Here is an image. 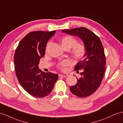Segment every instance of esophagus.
Returning a JSON list of instances; mask_svg holds the SVG:
<instances>
[{"label": "esophagus", "mask_w": 123, "mask_h": 123, "mask_svg": "<svg viewBox=\"0 0 123 123\" xmlns=\"http://www.w3.org/2000/svg\"><path fill=\"white\" fill-rule=\"evenodd\" d=\"M65 75H64V74H58V77H66Z\"/></svg>", "instance_id": "1"}]
</instances>
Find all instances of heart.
<instances>
[{
  "label": "heart",
  "instance_id": "obj_1",
  "mask_svg": "<svg viewBox=\"0 0 123 123\" xmlns=\"http://www.w3.org/2000/svg\"><path fill=\"white\" fill-rule=\"evenodd\" d=\"M61 43L62 46L66 49H69L73 47L71 50L72 55L77 59H81L85 56L86 54V47L83 44H76V39L70 35H65L61 39ZM49 43H48L47 48ZM71 64V62L69 59H65L60 62L58 64V68L62 71H65L66 67Z\"/></svg>",
  "mask_w": 123,
  "mask_h": 123
}]
</instances>
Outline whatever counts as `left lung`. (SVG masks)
Instances as JSON below:
<instances>
[{
    "label": "left lung",
    "instance_id": "1",
    "mask_svg": "<svg viewBox=\"0 0 123 123\" xmlns=\"http://www.w3.org/2000/svg\"><path fill=\"white\" fill-rule=\"evenodd\" d=\"M62 32L80 37L86 52L82 61L79 62L74 70H81V77L76 84L70 87L72 93L80 98L90 96L99 87L105 70L106 58L100 38L93 32L84 27L64 30Z\"/></svg>",
    "mask_w": 123,
    "mask_h": 123
}]
</instances>
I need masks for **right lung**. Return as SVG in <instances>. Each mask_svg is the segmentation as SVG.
<instances>
[{
    "mask_svg": "<svg viewBox=\"0 0 123 123\" xmlns=\"http://www.w3.org/2000/svg\"><path fill=\"white\" fill-rule=\"evenodd\" d=\"M55 32H30L21 40L15 52L14 69L18 80L22 88L35 97L49 95L58 79L57 74L43 72L38 66L45 53L48 41Z\"/></svg>",
    "mask_w": 123,
    "mask_h": 123,
    "instance_id": "right-lung-1",
    "label": "right lung"
}]
</instances>
